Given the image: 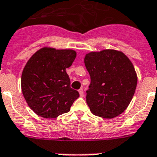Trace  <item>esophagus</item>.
Wrapping results in <instances>:
<instances>
[{"instance_id": "obj_1", "label": "esophagus", "mask_w": 157, "mask_h": 157, "mask_svg": "<svg viewBox=\"0 0 157 157\" xmlns=\"http://www.w3.org/2000/svg\"><path fill=\"white\" fill-rule=\"evenodd\" d=\"M78 92H79V96L80 97H83V96H84V94H83V91H82V88H80L79 90H78Z\"/></svg>"}]
</instances>
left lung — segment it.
Instances as JSON below:
<instances>
[{"mask_svg":"<svg viewBox=\"0 0 157 157\" xmlns=\"http://www.w3.org/2000/svg\"><path fill=\"white\" fill-rule=\"evenodd\" d=\"M91 77L87 105L93 115L112 119L122 114L135 92L138 76L133 63L120 51L105 49L85 55Z\"/></svg>","mask_w":157,"mask_h":157,"instance_id":"8db88e82","label":"left lung"}]
</instances>
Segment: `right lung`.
Wrapping results in <instances>:
<instances>
[{
  "instance_id": "add662e5",
  "label": "right lung",
  "mask_w": 157,
  "mask_h": 157,
  "mask_svg": "<svg viewBox=\"0 0 157 157\" xmlns=\"http://www.w3.org/2000/svg\"><path fill=\"white\" fill-rule=\"evenodd\" d=\"M72 49L45 47L35 52L24 66L21 89L29 106L37 115L53 119L70 110L79 94L70 87L66 69L76 57Z\"/></svg>"
}]
</instances>
